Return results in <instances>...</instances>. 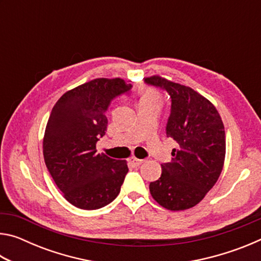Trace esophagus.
Here are the masks:
<instances>
[{
  "mask_svg": "<svg viewBox=\"0 0 261 261\" xmlns=\"http://www.w3.org/2000/svg\"><path fill=\"white\" fill-rule=\"evenodd\" d=\"M143 162H144V160H141V159H137L136 156L130 158V163H131L132 166H135V167L140 166Z\"/></svg>",
  "mask_w": 261,
  "mask_h": 261,
  "instance_id": "1",
  "label": "esophagus"
}]
</instances>
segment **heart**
<instances>
[{
	"instance_id": "obj_1",
	"label": "heart",
	"mask_w": 261,
	"mask_h": 261,
	"mask_svg": "<svg viewBox=\"0 0 261 261\" xmlns=\"http://www.w3.org/2000/svg\"><path fill=\"white\" fill-rule=\"evenodd\" d=\"M159 99H160V96H159L158 92L154 90H147L141 96L140 101H156V102H159Z\"/></svg>"
}]
</instances>
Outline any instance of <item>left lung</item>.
I'll use <instances>...</instances> for the list:
<instances>
[{
	"instance_id": "left-lung-1",
	"label": "left lung",
	"mask_w": 261,
	"mask_h": 261,
	"mask_svg": "<svg viewBox=\"0 0 261 261\" xmlns=\"http://www.w3.org/2000/svg\"><path fill=\"white\" fill-rule=\"evenodd\" d=\"M145 83L165 90L171 99L167 137L178 144L170 162L162 163L160 178L149 184L159 205L170 211L191 208L214 187L226 156V134L211 101L191 87L159 76Z\"/></svg>"
}]
</instances>
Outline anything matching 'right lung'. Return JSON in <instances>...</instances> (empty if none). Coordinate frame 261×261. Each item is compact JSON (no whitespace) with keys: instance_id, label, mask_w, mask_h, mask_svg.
<instances>
[{"instance_id":"right-lung-1","label":"right lung","mask_w":261,"mask_h":261,"mask_svg":"<svg viewBox=\"0 0 261 261\" xmlns=\"http://www.w3.org/2000/svg\"><path fill=\"white\" fill-rule=\"evenodd\" d=\"M131 88L121 78H96L64 93L51 110L43 158L57 188L78 208H101L121 191L126 161L96 153V141L107 131L109 105Z\"/></svg>"}]
</instances>
